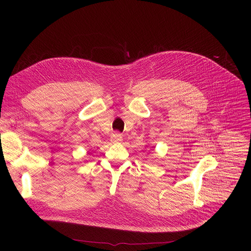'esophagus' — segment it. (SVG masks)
I'll list each match as a JSON object with an SVG mask.
<instances>
[{
	"instance_id": "1",
	"label": "esophagus",
	"mask_w": 251,
	"mask_h": 251,
	"mask_svg": "<svg viewBox=\"0 0 251 251\" xmlns=\"http://www.w3.org/2000/svg\"><path fill=\"white\" fill-rule=\"evenodd\" d=\"M111 141H112L113 143H119V142H121V141H122V135H121L120 133H118V132L113 133V134L111 135Z\"/></svg>"
}]
</instances>
